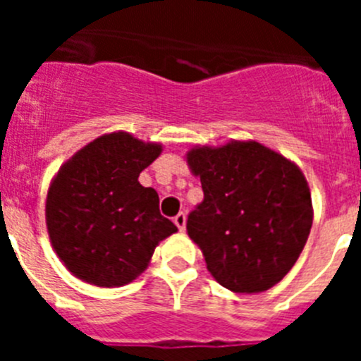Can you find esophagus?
Wrapping results in <instances>:
<instances>
[{
	"label": "esophagus",
	"instance_id": "34e87169",
	"mask_svg": "<svg viewBox=\"0 0 361 361\" xmlns=\"http://www.w3.org/2000/svg\"><path fill=\"white\" fill-rule=\"evenodd\" d=\"M173 222L180 231H184V228H186V213H178V215H175Z\"/></svg>",
	"mask_w": 361,
	"mask_h": 361
}]
</instances>
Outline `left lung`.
<instances>
[{
	"label": "left lung",
	"mask_w": 361,
	"mask_h": 361,
	"mask_svg": "<svg viewBox=\"0 0 361 361\" xmlns=\"http://www.w3.org/2000/svg\"><path fill=\"white\" fill-rule=\"evenodd\" d=\"M204 199L188 215V235L209 273L235 293L267 291L288 275L312 226L302 171L258 142L188 153Z\"/></svg>",
	"instance_id": "left-lung-1"
}]
</instances>
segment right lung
<instances>
[{
	"instance_id": "right-lung-1",
	"label": "right lung",
	"mask_w": 361,
	"mask_h": 361,
	"mask_svg": "<svg viewBox=\"0 0 361 361\" xmlns=\"http://www.w3.org/2000/svg\"><path fill=\"white\" fill-rule=\"evenodd\" d=\"M130 133H108L79 149L54 178L47 228L70 273L101 288L132 282L155 245L177 231L139 175L161 153Z\"/></svg>"
}]
</instances>
